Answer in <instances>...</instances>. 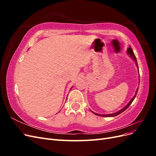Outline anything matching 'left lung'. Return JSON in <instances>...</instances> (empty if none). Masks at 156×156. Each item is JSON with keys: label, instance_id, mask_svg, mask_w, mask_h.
<instances>
[{"label": "left lung", "instance_id": "8db88e82", "mask_svg": "<svg viewBox=\"0 0 156 156\" xmlns=\"http://www.w3.org/2000/svg\"><path fill=\"white\" fill-rule=\"evenodd\" d=\"M127 54H128V55H129L130 57L135 61V64H136V68H137L138 72H139V67H138L137 61H136V57H135V54H134L133 51V50H132V49H131V48L130 46L129 47V48H127ZM139 82H140V77H139ZM138 90H139V88H138L137 90H136V92H135V94L134 97L131 99V100L128 103H127V105L126 107H124L123 108H122L121 110H120V111H117V112H115V113H112V114H108V115H100V114H97V113L94 112L92 111H91L94 113V114H95V115H96L101 116H104V117H112V116H115L119 115L120 114V113H122V112H124L125 110H126L127 108L129 107V105L131 104V103L133 102V101L134 100V99L135 98V97H136V94H137V92H138Z\"/></svg>", "mask_w": 156, "mask_h": 156}]
</instances>
